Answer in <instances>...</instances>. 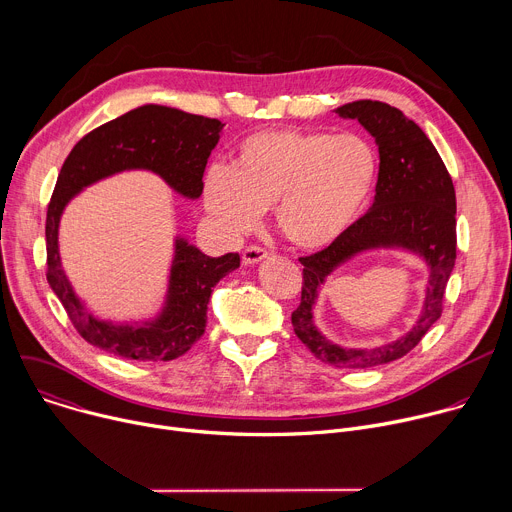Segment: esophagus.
Masks as SVG:
<instances>
[{
  "label": "esophagus",
  "mask_w": 512,
  "mask_h": 512,
  "mask_svg": "<svg viewBox=\"0 0 512 512\" xmlns=\"http://www.w3.org/2000/svg\"><path fill=\"white\" fill-rule=\"evenodd\" d=\"M263 259H267V251L263 247H247L243 253V263L245 265H257Z\"/></svg>",
  "instance_id": "obj_1"
}]
</instances>
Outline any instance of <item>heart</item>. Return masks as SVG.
<instances>
[{"label": "heart", "mask_w": 512, "mask_h": 512, "mask_svg": "<svg viewBox=\"0 0 512 512\" xmlns=\"http://www.w3.org/2000/svg\"><path fill=\"white\" fill-rule=\"evenodd\" d=\"M377 172L373 145L356 133L263 129L237 143L231 168H208L202 200L229 237L251 233L273 208L281 237L316 251L358 221Z\"/></svg>", "instance_id": "heart-1"}]
</instances>
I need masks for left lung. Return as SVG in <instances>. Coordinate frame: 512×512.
I'll return each mask as SVG.
<instances>
[{
  "label": "left lung",
  "mask_w": 512,
  "mask_h": 512,
  "mask_svg": "<svg viewBox=\"0 0 512 512\" xmlns=\"http://www.w3.org/2000/svg\"><path fill=\"white\" fill-rule=\"evenodd\" d=\"M356 119L379 148V180L371 210L336 243L302 257V302L291 314L298 338L322 362L336 369H371L413 350L440 320L446 285L456 265V190L452 178L423 129L399 109L381 101H352L334 109ZM389 248L419 256L430 275L422 314L412 330L393 343L371 349H346L326 339L315 326L313 308L327 277L356 254Z\"/></svg>",
  "instance_id": "1"
}]
</instances>
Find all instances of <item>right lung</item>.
Here are the masks:
<instances>
[{
  "instance_id": "obj_1",
  "label": "right lung",
  "mask_w": 512,
  "mask_h": 512,
  "mask_svg": "<svg viewBox=\"0 0 512 512\" xmlns=\"http://www.w3.org/2000/svg\"><path fill=\"white\" fill-rule=\"evenodd\" d=\"M223 127L218 119L150 103L93 129L64 160L46 214V277L70 322L93 346L127 360L182 356L204 334L214 285L241 265V257H208L176 235L162 308L143 320H103L89 310L62 269L58 229L64 208L85 188L131 170L160 176L182 198H200L204 168Z\"/></svg>"
}]
</instances>
